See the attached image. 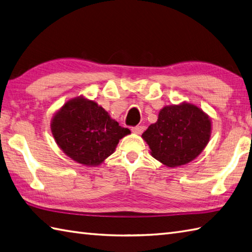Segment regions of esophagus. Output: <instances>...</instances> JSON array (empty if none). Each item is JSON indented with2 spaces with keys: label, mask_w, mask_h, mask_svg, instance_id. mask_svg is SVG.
Instances as JSON below:
<instances>
[{
  "label": "esophagus",
  "mask_w": 252,
  "mask_h": 252,
  "mask_svg": "<svg viewBox=\"0 0 252 252\" xmlns=\"http://www.w3.org/2000/svg\"><path fill=\"white\" fill-rule=\"evenodd\" d=\"M144 130H145V126H136L132 127V132L135 133V134H141Z\"/></svg>",
  "instance_id": "obj_1"
}]
</instances>
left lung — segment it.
<instances>
[{
  "mask_svg": "<svg viewBox=\"0 0 252 252\" xmlns=\"http://www.w3.org/2000/svg\"><path fill=\"white\" fill-rule=\"evenodd\" d=\"M210 118L189 103L165 106L142 137L152 156L170 168L192 161L210 140Z\"/></svg>",
  "mask_w": 252,
  "mask_h": 252,
  "instance_id": "left-lung-1",
  "label": "left lung"
}]
</instances>
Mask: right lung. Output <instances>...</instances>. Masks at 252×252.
<instances>
[{"mask_svg": "<svg viewBox=\"0 0 252 252\" xmlns=\"http://www.w3.org/2000/svg\"><path fill=\"white\" fill-rule=\"evenodd\" d=\"M52 134L62 151L74 161L98 165L115 152L130 130L111 119L103 107L83 96L68 100L54 115Z\"/></svg>", "mask_w": 252, "mask_h": 252, "instance_id": "1", "label": "right lung"}]
</instances>
